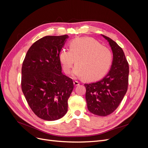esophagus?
Masks as SVG:
<instances>
[{
  "instance_id": "1",
  "label": "esophagus",
  "mask_w": 148,
  "mask_h": 148,
  "mask_svg": "<svg viewBox=\"0 0 148 148\" xmlns=\"http://www.w3.org/2000/svg\"><path fill=\"white\" fill-rule=\"evenodd\" d=\"M73 83H74V84L75 85V86H78L80 83L79 82H78V81H74Z\"/></svg>"
}]
</instances>
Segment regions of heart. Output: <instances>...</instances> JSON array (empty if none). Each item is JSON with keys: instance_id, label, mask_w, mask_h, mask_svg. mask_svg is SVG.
Segmentation results:
<instances>
[{"instance_id": "1", "label": "heart", "mask_w": 148, "mask_h": 148, "mask_svg": "<svg viewBox=\"0 0 148 148\" xmlns=\"http://www.w3.org/2000/svg\"><path fill=\"white\" fill-rule=\"evenodd\" d=\"M59 59L66 74L70 73L75 62L73 75L85 78L88 81H95L104 77L112 63L110 49L89 38L71 40L69 42V50H62Z\"/></svg>"}]
</instances>
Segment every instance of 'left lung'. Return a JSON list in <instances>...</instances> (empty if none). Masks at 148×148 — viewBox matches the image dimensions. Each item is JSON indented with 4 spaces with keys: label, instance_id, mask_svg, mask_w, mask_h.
<instances>
[{
    "label": "left lung",
    "instance_id": "obj_1",
    "mask_svg": "<svg viewBox=\"0 0 148 148\" xmlns=\"http://www.w3.org/2000/svg\"><path fill=\"white\" fill-rule=\"evenodd\" d=\"M102 36L108 41L113 52L109 73L99 82L84 85L89 111L107 116L116 110L127 91L129 65L122 49L110 38Z\"/></svg>",
    "mask_w": 148,
    "mask_h": 148
}]
</instances>
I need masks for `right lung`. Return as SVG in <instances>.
<instances>
[{
	"mask_svg": "<svg viewBox=\"0 0 148 148\" xmlns=\"http://www.w3.org/2000/svg\"><path fill=\"white\" fill-rule=\"evenodd\" d=\"M68 35L46 36L26 53L21 68V89L32 111L40 119H59L68 110L74 85L62 73L59 56Z\"/></svg>",
	"mask_w": 148,
	"mask_h": 148,
	"instance_id": "add662e5",
	"label": "right lung"
}]
</instances>
